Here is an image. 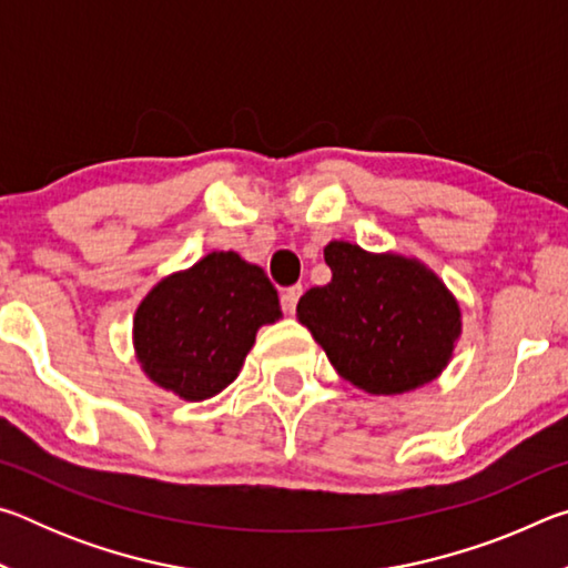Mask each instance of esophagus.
I'll use <instances>...</instances> for the list:
<instances>
[{"label":"esophagus","mask_w":568,"mask_h":568,"mask_svg":"<svg viewBox=\"0 0 568 568\" xmlns=\"http://www.w3.org/2000/svg\"><path fill=\"white\" fill-rule=\"evenodd\" d=\"M301 295H303V285L285 287L283 295H281L283 311H285V313H295V305H297V301H301Z\"/></svg>","instance_id":"1"}]
</instances>
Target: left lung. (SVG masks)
<instances>
[{
  "label": "left lung",
  "instance_id": "left-lung-1",
  "mask_svg": "<svg viewBox=\"0 0 568 568\" xmlns=\"http://www.w3.org/2000/svg\"><path fill=\"white\" fill-rule=\"evenodd\" d=\"M331 283L297 301V318L345 381L396 396L434 381L460 333V311L444 283L400 255L351 243L325 247Z\"/></svg>",
  "mask_w": 568,
  "mask_h": 568
}]
</instances>
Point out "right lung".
<instances>
[{
	"instance_id": "add662e5",
	"label": "right lung",
	"mask_w": 568,
	"mask_h": 568,
	"mask_svg": "<svg viewBox=\"0 0 568 568\" xmlns=\"http://www.w3.org/2000/svg\"><path fill=\"white\" fill-rule=\"evenodd\" d=\"M277 318V291L263 267L235 253H210L142 301L134 348L158 386L203 400L235 381L255 331Z\"/></svg>"
}]
</instances>
